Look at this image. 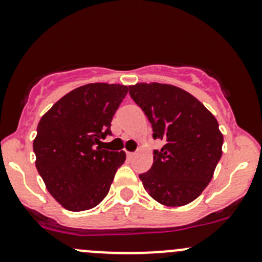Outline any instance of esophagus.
<instances>
[{
	"mask_svg": "<svg viewBox=\"0 0 262 262\" xmlns=\"http://www.w3.org/2000/svg\"><path fill=\"white\" fill-rule=\"evenodd\" d=\"M126 156H128V158H133L134 156H136V153H133V152H126Z\"/></svg>",
	"mask_w": 262,
	"mask_h": 262,
	"instance_id": "obj_1",
	"label": "esophagus"
}]
</instances>
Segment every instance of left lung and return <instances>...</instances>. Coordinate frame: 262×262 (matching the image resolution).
<instances>
[{
  "label": "left lung",
  "mask_w": 262,
  "mask_h": 262,
  "mask_svg": "<svg viewBox=\"0 0 262 262\" xmlns=\"http://www.w3.org/2000/svg\"><path fill=\"white\" fill-rule=\"evenodd\" d=\"M129 94L152 124L153 165L139 175L146 191L166 207H182L208 186L222 157L223 134L218 121L196 97L168 83H137Z\"/></svg>",
  "instance_id": "obj_1"
}]
</instances>
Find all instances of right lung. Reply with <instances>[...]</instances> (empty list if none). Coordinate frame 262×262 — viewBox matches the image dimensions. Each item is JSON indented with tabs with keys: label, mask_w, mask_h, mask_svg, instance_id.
I'll use <instances>...</instances> for the list:
<instances>
[{
	"label": "right lung",
	"mask_w": 262,
	"mask_h": 262,
	"mask_svg": "<svg viewBox=\"0 0 262 262\" xmlns=\"http://www.w3.org/2000/svg\"><path fill=\"white\" fill-rule=\"evenodd\" d=\"M128 86L89 83L58 100L41 116L33 142L35 166L47 190L71 212L104 200L125 152L101 149L100 138L112 134L113 116Z\"/></svg>",
	"instance_id": "add662e5"
}]
</instances>
